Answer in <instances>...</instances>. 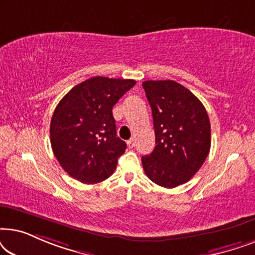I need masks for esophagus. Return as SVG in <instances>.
<instances>
[{"label": "esophagus", "mask_w": 255, "mask_h": 255, "mask_svg": "<svg viewBox=\"0 0 255 255\" xmlns=\"http://www.w3.org/2000/svg\"><path fill=\"white\" fill-rule=\"evenodd\" d=\"M134 139L133 138H132V139H130V140H128L127 141V144H128V148H132V147H133V146H134Z\"/></svg>", "instance_id": "1"}]
</instances>
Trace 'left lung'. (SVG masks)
Segmentation results:
<instances>
[{"mask_svg": "<svg viewBox=\"0 0 255 255\" xmlns=\"http://www.w3.org/2000/svg\"><path fill=\"white\" fill-rule=\"evenodd\" d=\"M152 109L155 147L142 156L145 174L163 188L189 181L207 159L211 127L207 110L186 87L172 80L144 81Z\"/></svg>", "mask_w": 255, "mask_h": 255, "instance_id": "left-lung-1", "label": "left lung"}]
</instances>
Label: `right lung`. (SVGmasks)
I'll list each match as a JSON object with an SVG mask.
<instances>
[{
    "label": "right lung",
    "mask_w": 255,
    "mask_h": 255,
    "mask_svg": "<svg viewBox=\"0 0 255 255\" xmlns=\"http://www.w3.org/2000/svg\"><path fill=\"white\" fill-rule=\"evenodd\" d=\"M135 85L134 80L95 76L72 88L51 120V146L69 175L97 183L116 169L127 144L116 133L113 108Z\"/></svg>",
    "instance_id": "right-lung-1"
}]
</instances>
